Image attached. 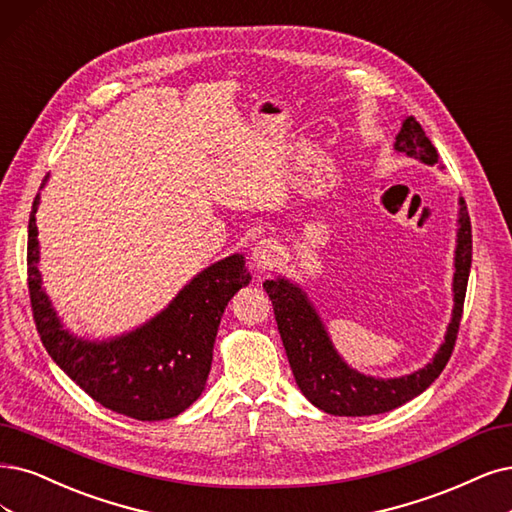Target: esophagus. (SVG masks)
<instances>
[{"mask_svg":"<svg viewBox=\"0 0 512 512\" xmlns=\"http://www.w3.org/2000/svg\"><path fill=\"white\" fill-rule=\"evenodd\" d=\"M278 244L270 238H263L259 240L255 246H253V253H251V259H253V266L257 270H270L274 263L278 261Z\"/></svg>","mask_w":512,"mask_h":512,"instance_id":"obj_1","label":"esophagus"}]
</instances>
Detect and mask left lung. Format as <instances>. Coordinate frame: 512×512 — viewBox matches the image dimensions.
<instances>
[{
	"mask_svg": "<svg viewBox=\"0 0 512 512\" xmlns=\"http://www.w3.org/2000/svg\"><path fill=\"white\" fill-rule=\"evenodd\" d=\"M394 149L411 158H418L424 164L439 162L437 149H434L424 128L413 116L403 122L401 132L396 135ZM460 206L456 274H453L456 308H453V318L439 354L434 356V361L428 367L411 375L394 377V380H375V377L356 373L333 350L323 323H320L304 293L289 285L285 278L263 282V289L272 299L278 333L282 337V346L287 350L295 382L312 405L325 413L348 415V418L386 413L415 399L441 375L458 339L472 261L470 217L464 200H460Z\"/></svg>",
	"mask_w": 512,
	"mask_h": 512,
	"instance_id": "8db88e82",
	"label": "left lung"
}]
</instances>
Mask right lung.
I'll list each match as a JSON object with an SVG mask.
<instances>
[{"label": "right lung", "mask_w": 512, "mask_h": 512, "mask_svg": "<svg viewBox=\"0 0 512 512\" xmlns=\"http://www.w3.org/2000/svg\"><path fill=\"white\" fill-rule=\"evenodd\" d=\"M46 181V179H44ZM37 196L33 200V211ZM35 215L29 219L27 285L35 329L71 380L103 407L141 422L175 418L204 390L223 310L249 285L244 257L232 255L200 272L162 314L103 344L71 337L42 289Z\"/></svg>", "instance_id": "add662e5"}]
</instances>
